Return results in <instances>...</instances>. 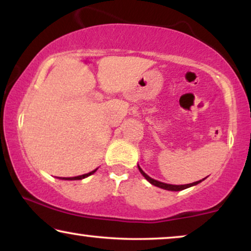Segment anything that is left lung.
I'll use <instances>...</instances> for the list:
<instances>
[{
	"label": "left lung",
	"mask_w": 251,
	"mask_h": 251,
	"mask_svg": "<svg viewBox=\"0 0 251 251\" xmlns=\"http://www.w3.org/2000/svg\"><path fill=\"white\" fill-rule=\"evenodd\" d=\"M138 169H139V171H140V174H142L143 176L145 177L146 179L149 180L151 184L154 185V186H157V187L163 188V190H168V191H183V190H185V188H188V187H191V186H194V185H198L199 183H201L202 180L205 179V178H203V179H202V180H198V181H194V183L186 184V185H171V184H166V183H162V181H159V180L153 179V178H151V177L149 176V175H146L145 173H144V171L142 170V168H140L139 166H138Z\"/></svg>",
	"instance_id": "left-lung-1"
}]
</instances>
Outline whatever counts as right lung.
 Here are the masks:
<instances>
[{
  "mask_svg": "<svg viewBox=\"0 0 251 251\" xmlns=\"http://www.w3.org/2000/svg\"><path fill=\"white\" fill-rule=\"evenodd\" d=\"M97 169L92 170L91 173H88V174H84V175H81V176H76V177H70V178H65V177H59V179H65V180H80V179H83V178L90 176V175L95 174Z\"/></svg>",
  "mask_w": 251,
  "mask_h": 251,
  "instance_id": "add662e5",
  "label": "right lung"
}]
</instances>
